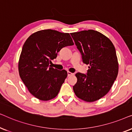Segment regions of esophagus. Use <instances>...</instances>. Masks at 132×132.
Segmentation results:
<instances>
[{"mask_svg":"<svg viewBox=\"0 0 132 132\" xmlns=\"http://www.w3.org/2000/svg\"><path fill=\"white\" fill-rule=\"evenodd\" d=\"M67 74H68V76H70L74 75V73H71V72H70V71H68L67 72Z\"/></svg>","mask_w":132,"mask_h":132,"instance_id":"esophagus-1","label":"esophagus"}]
</instances>
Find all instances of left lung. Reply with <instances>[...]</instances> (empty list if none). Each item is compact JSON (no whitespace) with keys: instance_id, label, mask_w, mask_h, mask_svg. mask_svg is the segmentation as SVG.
<instances>
[{"instance_id":"left-lung-1","label":"left lung","mask_w":132,"mask_h":132,"mask_svg":"<svg viewBox=\"0 0 132 132\" xmlns=\"http://www.w3.org/2000/svg\"><path fill=\"white\" fill-rule=\"evenodd\" d=\"M84 64L89 65L87 73H77L73 91L78 98L87 102L104 96L112 86L118 73V62L112 41L94 30L71 33Z\"/></svg>"}]
</instances>
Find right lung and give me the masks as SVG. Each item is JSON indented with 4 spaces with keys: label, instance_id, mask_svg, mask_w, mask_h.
Here are the masks:
<instances>
[{
    "label": "right lung",
    "instance_id": "right-lung-1",
    "mask_svg": "<svg viewBox=\"0 0 132 132\" xmlns=\"http://www.w3.org/2000/svg\"><path fill=\"white\" fill-rule=\"evenodd\" d=\"M74 45L68 33L46 29L32 34L23 45L19 62L20 78L30 93L40 100L56 97L67 72L52 67L61 48Z\"/></svg>",
    "mask_w": 132,
    "mask_h": 132
}]
</instances>
